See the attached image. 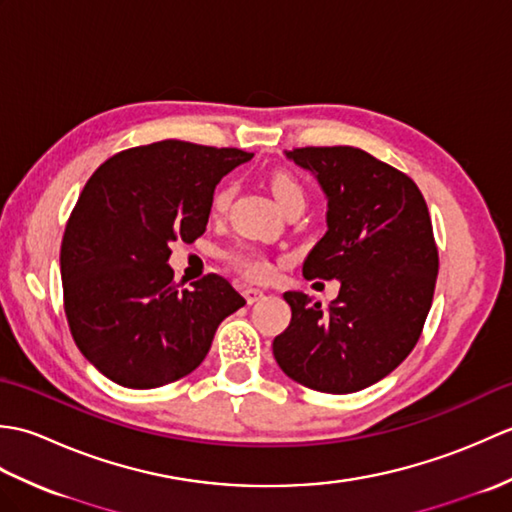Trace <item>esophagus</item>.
Returning <instances> with one entry per match:
<instances>
[{
  "label": "esophagus",
  "instance_id": "1",
  "mask_svg": "<svg viewBox=\"0 0 512 512\" xmlns=\"http://www.w3.org/2000/svg\"><path fill=\"white\" fill-rule=\"evenodd\" d=\"M244 299H246L248 306H253V303L264 299V290H259V288H246V290H244Z\"/></svg>",
  "mask_w": 512,
  "mask_h": 512
}]
</instances>
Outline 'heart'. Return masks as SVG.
Listing matches in <instances>:
<instances>
[{
    "label": "heart",
    "instance_id": "b5f03b06",
    "mask_svg": "<svg viewBox=\"0 0 512 512\" xmlns=\"http://www.w3.org/2000/svg\"><path fill=\"white\" fill-rule=\"evenodd\" d=\"M270 191H273L281 209H284L286 204L297 202V200L306 202L303 187L295 178L288 176V173H275L273 180H270ZM231 198H233V184L222 182L211 198V213L222 215L228 209V204H231ZM224 259L228 266L237 270V273H242L244 277H250V279H266L270 273H273V262H270V257L257 246H250V244L233 246L226 250Z\"/></svg>",
    "mask_w": 512,
    "mask_h": 512
}]
</instances>
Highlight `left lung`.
<instances>
[{
    "label": "left lung",
    "mask_w": 512,
    "mask_h": 512,
    "mask_svg": "<svg viewBox=\"0 0 512 512\" xmlns=\"http://www.w3.org/2000/svg\"><path fill=\"white\" fill-rule=\"evenodd\" d=\"M286 158L317 178L328 231L303 262L306 279H339L328 308L284 292L275 336L284 374L325 394H352L394 372L418 343L438 277L427 202L405 173L356 147H301Z\"/></svg>",
    "instance_id": "obj_1"
}]
</instances>
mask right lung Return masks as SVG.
Here are the masks:
<instances>
[{
    "label": "right lung",
    "instance_id": "right-lung-1",
    "mask_svg": "<svg viewBox=\"0 0 512 512\" xmlns=\"http://www.w3.org/2000/svg\"><path fill=\"white\" fill-rule=\"evenodd\" d=\"M242 149L160 140L105 160L65 224V317L81 354L116 385L154 389L191 374L217 325L244 306L220 275L173 284L169 244L195 242Z\"/></svg>",
    "mask_w": 512,
    "mask_h": 512
}]
</instances>
